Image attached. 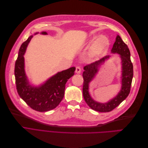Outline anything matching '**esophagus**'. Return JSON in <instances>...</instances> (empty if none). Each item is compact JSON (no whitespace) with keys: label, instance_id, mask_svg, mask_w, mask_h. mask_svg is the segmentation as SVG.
<instances>
[{"label":"esophagus","instance_id":"34e87169","mask_svg":"<svg viewBox=\"0 0 148 148\" xmlns=\"http://www.w3.org/2000/svg\"><path fill=\"white\" fill-rule=\"evenodd\" d=\"M75 72L77 73H80V72H81V67H80L79 66H77V67H76Z\"/></svg>","mask_w":148,"mask_h":148}]
</instances>
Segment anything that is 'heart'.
Here are the masks:
<instances>
[{
  "label": "heart",
  "instance_id": "1",
  "mask_svg": "<svg viewBox=\"0 0 148 148\" xmlns=\"http://www.w3.org/2000/svg\"><path fill=\"white\" fill-rule=\"evenodd\" d=\"M108 40L104 36H101L96 41L95 45H94L93 50L96 53H98L103 50L108 44Z\"/></svg>",
  "mask_w": 148,
  "mask_h": 148
}]
</instances>
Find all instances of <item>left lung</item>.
Wrapping results in <instances>:
<instances>
[{
	"label": "left lung",
	"instance_id": "obj_1",
	"mask_svg": "<svg viewBox=\"0 0 148 148\" xmlns=\"http://www.w3.org/2000/svg\"><path fill=\"white\" fill-rule=\"evenodd\" d=\"M112 52L117 53L120 55L122 61V86L120 92L113 99L105 104L97 102L94 101L89 95V83L97 73L98 66L104 62L109 56H106L100 60L95 61L84 66L83 77L84 79L83 95L85 102L89 107L100 112H109L116 108L123 101L130 92L132 82L133 76V66L130 59V52L128 46L125 44L120 36L116 38L115 42L112 49Z\"/></svg>",
	"mask_w": 148,
	"mask_h": 148
}]
</instances>
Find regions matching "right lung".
<instances>
[{"instance_id":"obj_1","label":"right lung","mask_w":148,"mask_h":148,"mask_svg":"<svg viewBox=\"0 0 148 148\" xmlns=\"http://www.w3.org/2000/svg\"><path fill=\"white\" fill-rule=\"evenodd\" d=\"M46 34L44 31L42 33ZM32 36L21 44L15 62V77L18 93L31 109L38 112H46L55 109L63 99L65 84L74 75L75 67L59 72L40 87H31L28 84L24 70L23 55Z\"/></svg>"}]
</instances>
